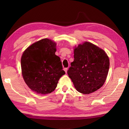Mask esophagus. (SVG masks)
Segmentation results:
<instances>
[{"mask_svg": "<svg viewBox=\"0 0 129 129\" xmlns=\"http://www.w3.org/2000/svg\"><path fill=\"white\" fill-rule=\"evenodd\" d=\"M68 68H64V70H65V73H67V71H68Z\"/></svg>", "mask_w": 129, "mask_h": 129, "instance_id": "34e87169", "label": "esophagus"}]
</instances>
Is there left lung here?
<instances>
[{
	"instance_id": "obj_1",
	"label": "left lung",
	"mask_w": 129,
	"mask_h": 129,
	"mask_svg": "<svg viewBox=\"0 0 129 129\" xmlns=\"http://www.w3.org/2000/svg\"><path fill=\"white\" fill-rule=\"evenodd\" d=\"M74 53V60L67 73L75 88L84 94L96 91L108 74V56L103 49L87 42L75 47Z\"/></svg>"
}]
</instances>
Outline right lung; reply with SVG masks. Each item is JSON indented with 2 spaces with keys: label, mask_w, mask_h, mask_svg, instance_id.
<instances>
[{
  "label": "right lung",
  "mask_w": 129,
  "mask_h": 129,
  "mask_svg": "<svg viewBox=\"0 0 129 129\" xmlns=\"http://www.w3.org/2000/svg\"><path fill=\"white\" fill-rule=\"evenodd\" d=\"M56 44L43 39L29 46L21 56L24 81L30 89L40 94L53 92L65 73L60 58L55 55Z\"/></svg>",
  "instance_id": "add662e5"
}]
</instances>
